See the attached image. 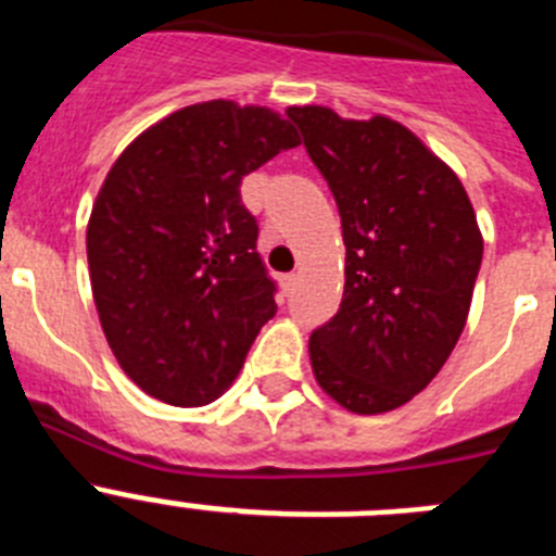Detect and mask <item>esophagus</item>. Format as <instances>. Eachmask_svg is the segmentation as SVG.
<instances>
[{"label": "esophagus", "instance_id": "esophagus-1", "mask_svg": "<svg viewBox=\"0 0 556 556\" xmlns=\"http://www.w3.org/2000/svg\"><path fill=\"white\" fill-rule=\"evenodd\" d=\"M294 283H298V275H294V273L283 275V278H281V287H283V292H292V289H294Z\"/></svg>", "mask_w": 556, "mask_h": 556}]
</instances>
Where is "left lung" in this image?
<instances>
[{"label": "left lung", "mask_w": 556, "mask_h": 556, "mask_svg": "<svg viewBox=\"0 0 556 556\" xmlns=\"http://www.w3.org/2000/svg\"><path fill=\"white\" fill-rule=\"evenodd\" d=\"M287 116L345 239V294L308 339L312 372L342 409L384 415L429 387L468 323L484 253L476 211L456 172L384 113L289 105Z\"/></svg>", "instance_id": "obj_1"}]
</instances>
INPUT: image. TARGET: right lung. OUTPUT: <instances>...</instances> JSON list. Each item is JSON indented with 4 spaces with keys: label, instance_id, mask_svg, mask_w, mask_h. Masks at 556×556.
Listing matches in <instances>:
<instances>
[{
    "label": "right lung",
    "instance_id": "obj_1",
    "mask_svg": "<svg viewBox=\"0 0 556 556\" xmlns=\"http://www.w3.org/2000/svg\"><path fill=\"white\" fill-rule=\"evenodd\" d=\"M298 144L273 108L211 100L150 125L113 161L88 217V275L113 356L150 397L217 401L278 312L239 184Z\"/></svg>",
    "mask_w": 556,
    "mask_h": 556
}]
</instances>
